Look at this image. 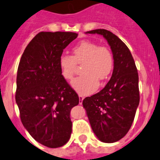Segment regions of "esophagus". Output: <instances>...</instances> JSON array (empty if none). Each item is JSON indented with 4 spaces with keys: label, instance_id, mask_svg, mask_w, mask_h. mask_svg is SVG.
<instances>
[{
    "label": "esophagus",
    "instance_id": "34e87169",
    "mask_svg": "<svg viewBox=\"0 0 160 160\" xmlns=\"http://www.w3.org/2000/svg\"><path fill=\"white\" fill-rule=\"evenodd\" d=\"M83 98H84V97L82 96V95H79V99H80V104H82V102H83Z\"/></svg>",
    "mask_w": 160,
    "mask_h": 160
}]
</instances>
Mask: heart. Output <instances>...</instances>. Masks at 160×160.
Returning a JSON list of instances; mask_svg holds the SVG:
<instances>
[{"mask_svg":"<svg viewBox=\"0 0 160 160\" xmlns=\"http://www.w3.org/2000/svg\"><path fill=\"white\" fill-rule=\"evenodd\" d=\"M114 56L106 46H99L91 41H83L72 48V57L63 54L59 58L62 77L67 80L73 78L77 64H83V75L72 80V88L80 95L92 94L98 88V80H107L114 68Z\"/></svg>","mask_w":160,"mask_h":160,"instance_id":"heart-1","label":"heart"}]
</instances>
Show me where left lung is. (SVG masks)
I'll list each match as a JSON object with an SVG mask.
<instances>
[{
    "instance_id": "8db88e82",
    "label": "left lung",
    "mask_w": 160,
    "mask_h": 160,
    "mask_svg": "<svg viewBox=\"0 0 160 160\" xmlns=\"http://www.w3.org/2000/svg\"><path fill=\"white\" fill-rule=\"evenodd\" d=\"M105 38L114 56V70L102 90L83 100L92 129L99 141L114 143L125 137L132 125L140 102L139 77L127 46L105 29L87 31Z\"/></svg>"
}]
</instances>
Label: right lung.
<instances>
[{
  "label": "right lung",
  "mask_w": 160,
  "mask_h": 160,
  "mask_svg": "<svg viewBox=\"0 0 160 160\" xmlns=\"http://www.w3.org/2000/svg\"><path fill=\"white\" fill-rule=\"evenodd\" d=\"M74 32H40L27 46L16 77V102L30 135L48 148L62 147L72 132L70 111L79 97L62 77L58 61Z\"/></svg>",
  "instance_id": "1"
}]
</instances>
